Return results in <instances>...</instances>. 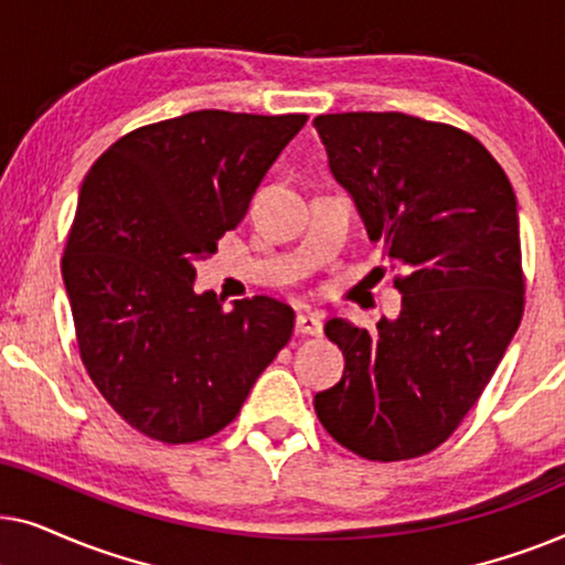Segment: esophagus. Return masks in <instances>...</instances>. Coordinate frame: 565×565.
<instances>
[{"label":"esophagus","mask_w":565,"mask_h":565,"mask_svg":"<svg viewBox=\"0 0 565 565\" xmlns=\"http://www.w3.org/2000/svg\"><path fill=\"white\" fill-rule=\"evenodd\" d=\"M323 329V313L311 311V308H300L296 319V331L303 337H319Z\"/></svg>","instance_id":"esophagus-1"}]
</instances>
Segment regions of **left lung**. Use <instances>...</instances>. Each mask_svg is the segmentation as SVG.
Returning <instances> with one entry per match:
<instances>
[{"label": "left lung", "mask_w": 565, "mask_h": 565, "mask_svg": "<svg viewBox=\"0 0 565 565\" xmlns=\"http://www.w3.org/2000/svg\"><path fill=\"white\" fill-rule=\"evenodd\" d=\"M313 126L401 292V313L375 331L327 321L344 375L313 408L360 458H419L458 429L522 321L512 182L481 141L445 122L337 113Z\"/></svg>", "instance_id": "obj_1"}]
</instances>
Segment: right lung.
I'll list each match as a JSON object with an SVG mask.
<instances>
[{"instance_id":"1","label":"right lung","mask_w":565,"mask_h":565,"mask_svg":"<svg viewBox=\"0 0 565 565\" xmlns=\"http://www.w3.org/2000/svg\"><path fill=\"white\" fill-rule=\"evenodd\" d=\"M306 120L188 113L130 130L84 177L61 275L92 383L141 435L221 431L290 342V306L254 296L223 311L195 290V262L242 223Z\"/></svg>"}]
</instances>
